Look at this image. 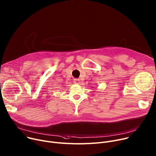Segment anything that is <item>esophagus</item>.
<instances>
[{"label": "esophagus", "mask_w": 156, "mask_h": 156, "mask_svg": "<svg viewBox=\"0 0 156 156\" xmlns=\"http://www.w3.org/2000/svg\"><path fill=\"white\" fill-rule=\"evenodd\" d=\"M74 82L75 83H76V84H79V83H80V79H74Z\"/></svg>", "instance_id": "1"}]
</instances>
